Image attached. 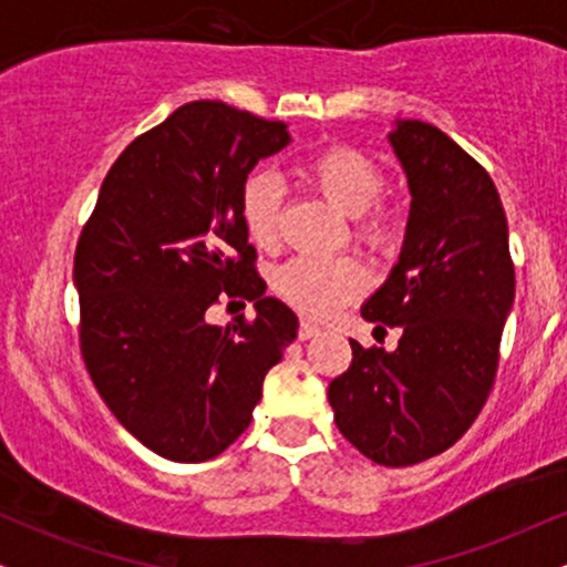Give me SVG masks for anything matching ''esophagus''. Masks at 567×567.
Masks as SVG:
<instances>
[{
  "label": "esophagus",
  "instance_id": "34e87169",
  "mask_svg": "<svg viewBox=\"0 0 567 567\" xmlns=\"http://www.w3.org/2000/svg\"><path fill=\"white\" fill-rule=\"evenodd\" d=\"M315 336H320V328H317L315 322L301 320V324H298V338H301V341H309V338Z\"/></svg>",
  "mask_w": 567,
  "mask_h": 567
}]
</instances>
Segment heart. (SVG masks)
I'll return each instance as SVG.
<instances>
[{
    "label": "heart",
    "mask_w": 567,
    "mask_h": 567,
    "mask_svg": "<svg viewBox=\"0 0 567 567\" xmlns=\"http://www.w3.org/2000/svg\"><path fill=\"white\" fill-rule=\"evenodd\" d=\"M306 181L322 192L338 210L357 218V237L370 245H383L394 237V220L375 202L383 192V173L373 159L349 146H336L317 154L303 167ZM282 188L271 175L258 173L245 181L239 194V216L247 237L256 245H275L279 226ZM368 275L354 258H317L301 256L282 264L275 275V290L298 311L324 317L338 306L360 296Z\"/></svg>",
    "instance_id": "1"
}]
</instances>
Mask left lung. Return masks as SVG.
<instances>
[{
    "mask_svg": "<svg viewBox=\"0 0 567 567\" xmlns=\"http://www.w3.org/2000/svg\"><path fill=\"white\" fill-rule=\"evenodd\" d=\"M386 138L408 178L410 213L400 258L362 317L402 336L394 351L349 338L351 365L330 381L328 400L362 455L413 466L455 445L483 410L514 266L491 175L429 122L394 120Z\"/></svg>",
    "mask_w": 567,
    "mask_h": 567,
    "instance_id": "left-lung-1",
    "label": "left lung"
}]
</instances>
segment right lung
Returning a JSON list of instances; mask_svg holds the SVG:
<instances>
[{"label":"right lung","mask_w":567,"mask_h":567,"mask_svg":"<svg viewBox=\"0 0 567 567\" xmlns=\"http://www.w3.org/2000/svg\"><path fill=\"white\" fill-rule=\"evenodd\" d=\"M288 143L285 122L186 103L120 154L76 245L84 365L116 421L162 458L224 453L296 341L298 317L266 296L239 216L247 175ZM220 291L252 300L257 320L207 323Z\"/></svg>","instance_id":"1"}]
</instances>
